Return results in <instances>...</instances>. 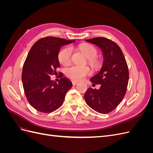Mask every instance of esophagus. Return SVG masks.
<instances>
[{
	"label": "esophagus",
	"mask_w": 153,
	"mask_h": 153,
	"mask_svg": "<svg viewBox=\"0 0 153 153\" xmlns=\"http://www.w3.org/2000/svg\"><path fill=\"white\" fill-rule=\"evenodd\" d=\"M72 83H73V85H76V84H78V82H77V81H76V80H73V81L72 82Z\"/></svg>",
	"instance_id": "1"
}]
</instances>
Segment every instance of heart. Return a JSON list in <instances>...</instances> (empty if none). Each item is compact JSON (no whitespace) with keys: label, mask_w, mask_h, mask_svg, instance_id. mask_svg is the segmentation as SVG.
<instances>
[{"label":"heart","mask_w":153,"mask_h":153,"mask_svg":"<svg viewBox=\"0 0 153 153\" xmlns=\"http://www.w3.org/2000/svg\"><path fill=\"white\" fill-rule=\"evenodd\" d=\"M79 48L90 61H92V59L96 56L97 50L92 46L83 45L80 46ZM72 51L71 47L69 46L60 50L58 55L59 62L64 66L69 65L71 62ZM91 69L89 66H72L67 69L66 75L74 80H81L84 79L87 76L91 75Z\"/></svg>","instance_id":"b5f03b06"}]
</instances>
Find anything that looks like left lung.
Instances as JSON below:
<instances>
[{
    "label": "left lung",
    "mask_w": 153,
    "mask_h": 153,
    "mask_svg": "<svg viewBox=\"0 0 153 153\" xmlns=\"http://www.w3.org/2000/svg\"><path fill=\"white\" fill-rule=\"evenodd\" d=\"M86 41L101 48L103 62L100 72L90 79L93 84H100V89L89 87L84 98L88 106L97 112L108 114L117 107L126 94L128 67L121 49L113 41L100 37Z\"/></svg>",
    "instance_id": "1"
}]
</instances>
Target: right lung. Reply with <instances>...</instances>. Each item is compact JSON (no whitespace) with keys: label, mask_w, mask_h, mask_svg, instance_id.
Instances as JSON below:
<instances>
[{"label":"right lung","mask_w":153,"mask_h":153,"mask_svg":"<svg viewBox=\"0 0 153 153\" xmlns=\"http://www.w3.org/2000/svg\"><path fill=\"white\" fill-rule=\"evenodd\" d=\"M75 41L45 37L37 41L27 55L22 71L23 87L27 101L39 112L50 113L58 109L73 86L70 80L62 77L63 75H60L58 83L51 80L50 76L57 75L60 49Z\"/></svg>","instance_id":"1"}]
</instances>
